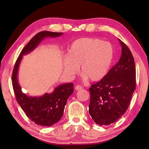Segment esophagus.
I'll return each mask as SVG.
<instances>
[{
  "label": "esophagus",
  "instance_id": "obj_1",
  "mask_svg": "<svg viewBox=\"0 0 149 149\" xmlns=\"http://www.w3.org/2000/svg\"><path fill=\"white\" fill-rule=\"evenodd\" d=\"M82 89H83V87L81 86H80V85H76L75 87V89L76 91H79Z\"/></svg>",
  "mask_w": 149,
  "mask_h": 149
}]
</instances>
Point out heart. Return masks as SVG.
I'll use <instances>...</instances> for the list:
<instances>
[{"label":"heart","mask_w":149,"mask_h":149,"mask_svg":"<svg viewBox=\"0 0 149 149\" xmlns=\"http://www.w3.org/2000/svg\"><path fill=\"white\" fill-rule=\"evenodd\" d=\"M114 57V49L110 42L85 37L75 40L63 60V70L68 76L77 74L80 65L85 79L97 81L108 74Z\"/></svg>","instance_id":"obj_1"}]
</instances>
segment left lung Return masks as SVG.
<instances>
[{
  "mask_svg": "<svg viewBox=\"0 0 149 149\" xmlns=\"http://www.w3.org/2000/svg\"><path fill=\"white\" fill-rule=\"evenodd\" d=\"M122 55L107 75L89 88V112L100 125L114 123L124 114L136 87V70L129 48L120 39Z\"/></svg>",
  "mask_w": 149,
  "mask_h": 149,
  "instance_id": "8db88e82",
  "label": "left lung"
}]
</instances>
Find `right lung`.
<instances>
[{
  "instance_id": "obj_1",
  "label": "right lung",
  "mask_w": 149,
  "mask_h": 149,
  "mask_svg": "<svg viewBox=\"0 0 149 149\" xmlns=\"http://www.w3.org/2000/svg\"><path fill=\"white\" fill-rule=\"evenodd\" d=\"M62 34V33L43 31L35 35L20 52L12 72V86L17 102L27 116L37 125L51 126L61 119L67 100L74 93V84L72 83L61 84L55 88L52 93H45L41 97H29L22 92L18 83L19 66L24 55L33 51L44 39L57 37Z\"/></svg>"
}]
</instances>
